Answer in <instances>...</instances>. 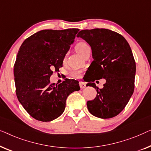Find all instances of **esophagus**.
<instances>
[{"instance_id": "1", "label": "esophagus", "mask_w": 151, "mask_h": 151, "mask_svg": "<svg viewBox=\"0 0 151 151\" xmlns=\"http://www.w3.org/2000/svg\"><path fill=\"white\" fill-rule=\"evenodd\" d=\"M79 86L81 89H83L86 87V83L83 81H79Z\"/></svg>"}]
</instances>
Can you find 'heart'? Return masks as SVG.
Returning a JSON list of instances; mask_svg holds the SVG:
<instances>
[{
	"label": "heart",
	"mask_w": 151,
	"mask_h": 151,
	"mask_svg": "<svg viewBox=\"0 0 151 151\" xmlns=\"http://www.w3.org/2000/svg\"><path fill=\"white\" fill-rule=\"evenodd\" d=\"M75 48L76 51H77L80 55H81L82 56H83L86 52L91 51L90 45L88 43V42L84 41L78 42L75 46ZM65 58H66V55H65L64 59H63V61L65 60ZM81 73V71L79 70L73 69L71 70L70 73V75L73 78H78L80 76Z\"/></svg>",
	"instance_id": "b5f03b06"
}]
</instances>
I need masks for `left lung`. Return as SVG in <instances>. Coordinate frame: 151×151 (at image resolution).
Instances as JSON below:
<instances>
[{
  "label": "left lung",
  "mask_w": 151,
  "mask_h": 151,
  "mask_svg": "<svg viewBox=\"0 0 151 151\" xmlns=\"http://www.w3.org/2000/svg\"><path fill=\"white\" fill-rule=\"evenodd\" d=\"M76 37L90 44L94 59L86 72L87 82L96 89L97 95L87 102L89 111L98 118L115 117L134 91L136 65L130 46L120 34L106 29L82 30ZM103 78L106 83L100 89L93 82Z\"/></svg>",
  "instance_id": "obj_1"
}]
</instances>
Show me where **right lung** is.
Returning a JSON list of instances; mask_svg holds the SVG:
<instances>
[{"instance_id":"1","label":"right lung","mask_w":151,"mask_h":151,"mask_svg":"<svg viewBox=\"0 0 151 151\" xmlns=\"http://www.w3.org/2000/svg\"><path fill=\"white\" fill-rule=\"evenodd\" d=\"M78 29H46L23 42L14 67L16 96L29 115L42 122L63 114L70 94L80 90L78 81L65 78L59 85L50 82L53 71L62 67L65 54Z\"/></svg>"}]
</instances>
